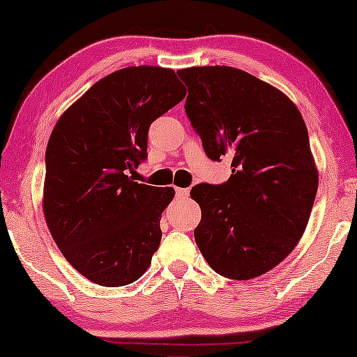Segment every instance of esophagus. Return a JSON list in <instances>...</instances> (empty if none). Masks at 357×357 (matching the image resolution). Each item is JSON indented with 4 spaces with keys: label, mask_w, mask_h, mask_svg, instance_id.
I'll return each instance as SVG.
<instances>
[{
    "label": "esophagus",
    "mask_w": 357,
    "mask_h": 357,
    "mask_svg": "<svg viewBox=\"0 0 357 357\" xmlns=\"http://www.w3.org/2000/svg\"><path fill=\"white\" fill-rule=\"evenodd\" d=\"M175 193H177L178 198H187L190 195V190L188 188H175Z\"/></svg>",
    "instance_id": "obj_1"
}]
</instances>
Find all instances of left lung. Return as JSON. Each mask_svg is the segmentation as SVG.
Segmentation results:
<instances>
[{"instance_id": "obj_1", "label": "left lung", "mask_w": 357, "mask_h": 357, "mask_svg": "<svg viewBox=\"0 0 357 357\" xmlns=\"http://www.w3.org/2000/svg\"><path fill=\"white\" fill-rule=\"evenodd\" d=\"M185 110L209 159L232 158L224 185L199 183L195 241L221 276L247 281L280 265L309 222L319 170L299 109L276 87L232 66L178 70Z\"/></svg>"}]
</instances>
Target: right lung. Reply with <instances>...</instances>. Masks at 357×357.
Returning <instances> with one entry per match:
<instances>
[{
    "mask_svg": "<svg viewBox=\"0 0 357 357\" xmlns=\"http://www.w3.org/2000/svg\"><path fill=\"white\" fill-rule=\"evenodd\" d=\"M175 71L128 66L97 81L58 119L47 146L43 216L68 263L107 287L144 275L159 248L172 187L133 182L148 130L182 102Z\"/></svg>",
    "mask_w": 357,
    "mask_h": 357,
    "instance_id": "add662e5",
    "label": "right lung"
}]
</instances>
